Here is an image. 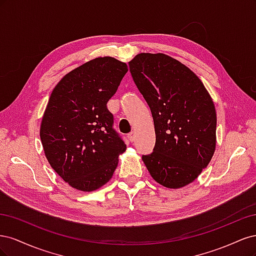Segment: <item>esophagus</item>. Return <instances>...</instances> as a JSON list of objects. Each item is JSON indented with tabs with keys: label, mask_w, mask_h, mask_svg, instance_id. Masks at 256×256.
Returning <instances> with one entry per match:
<instances>
[{
	"label": "esophagus",
	"mask_w": 256,
	"mask_h": 256,
	"mask_svg": "<svg viewBox=\"0 0 256 256\" xmlns=\"http://www.w3.org/2000/svg\"><path fill=\"white\" fill-rule=\"evenodd\" d=\"M128 138H129L130 142H134V140H136V134H134V132H130V134H128Z\"/></svg>",
	"instance_id": "34e87169"
}]
</instances>
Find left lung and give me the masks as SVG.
Masks as SVG:
<instances>
[{"instance_id":"8db88e82","label":"left lung","mask_w":256,"mask_h":256,"mask_svg":"<svg viewBox=\"0 0 256 256\" xmlns=\"http://www.w3.org/2000/svg\"><path fill=\"white\" fill-rule=\"evenodd\" d=\"M136 88L150 108L156 143L142 160L158 184L170 189L189 184L216 150L212 99L192 70L164 53H140L129 62Z\"/></svg>"}]
</instances>
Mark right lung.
<instances>
[{
  "instance_id": "1",
  "label": "right lung",
  "mask_w": 256,
  "mask_h": 256,
  "mask_svg": "<svg viewBox=\"0 0 256 256\" xmlns=\"http://www.w3.org/2000/svg\"><path fill=\"white\" fill-rule=\"evenodd\" d=\"M127 72L126 63L97 58L64 76L51 92L40 125L42 144L51 168L76 190L102 187L126 150L106 102Z\"/></svg>"
}]
</instances>
